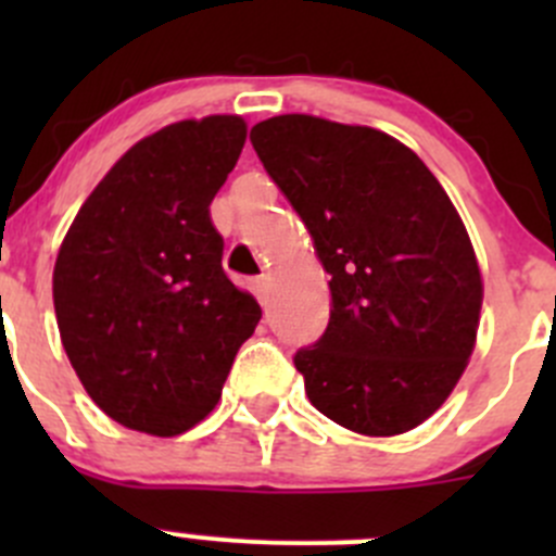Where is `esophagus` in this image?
Masks as SVG:
<instances>
[{"mask_svg":"<svg viewBox=\"0 0 556 556\" xmlns=\"http://www.w3.org/2000/svg\"><path fill=\"white\" fill-rule=\"evenodd\" d=\"M250 288H252V293H255V299L261 301V304H266V301H268V293H271V282H268V277H257V279H252Z\"/></svg>","mask_w":556,"mask_h":556,"instance_id":"1","label":"esophagus"}]
</instances>
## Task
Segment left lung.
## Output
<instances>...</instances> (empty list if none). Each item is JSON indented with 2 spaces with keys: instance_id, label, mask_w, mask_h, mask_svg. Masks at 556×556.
Returning <instances> with one entry per match:
<instances>
[{
  "instance_id": "obj_1",
  "label": "left lung",
  "mask_w": 556,
  "mask_h": 556,
  "mask_svg": "<svg viewBox=\"0 0 556 556\" xmlns=\"http://www.w3.org/2000/svg\"><path fill=\"white\" fill-rule=\"evenodd\" d=\"M250 142L330 274L328 328L293 357L312 406L363 435L417 428L463 377L484 295L450 195L377 128L277 115Z\"/></svg>"
}]
</instances>
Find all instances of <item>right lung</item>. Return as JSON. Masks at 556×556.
Listing matches in <instances>:
<instances>
[{
    "label": "right lung",
    "instance_id": "add662e5",
    "mask_svg": "<svg viewBox=\"0 0 556 556\" xmlns=\"http://www.w3.org/2000/svg\"><path fill=\"white\" fill-rule=\"evenodd\" d=\"M239 115L139 139L93 188L53 268L61 344L115 422L179 435L220 401L261 306L223 271L210 204L244 148Z\"/></svg>",
    "mask_w": 556,
    "mask_h": 556
}]
</instances>
